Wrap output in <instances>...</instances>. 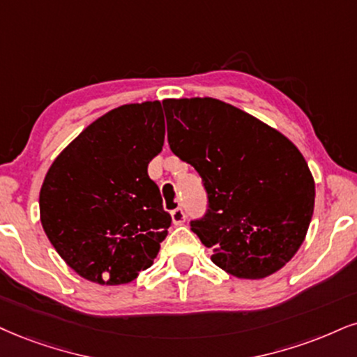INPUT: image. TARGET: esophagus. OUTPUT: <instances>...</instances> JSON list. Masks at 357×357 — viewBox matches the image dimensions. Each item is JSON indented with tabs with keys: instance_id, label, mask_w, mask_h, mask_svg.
Segmentation results:
<instances>
[{
	"instance_id": "esophagus-1",
	"label": "esophagus",
	"mask_w": 357,
	"mask_h": 357,
	"mask_svg": "<svg viewBox=\"0 0 357 357\" xmlns=\"http://www.w3.org/2000/svg\"><path fill=\"white\" fill-rule=\"evenodd\" d=\"M170 217H172V222H174V225H182V223H185V212H183L182 208L172 210Z\"/></svg>"
}]
</instances>
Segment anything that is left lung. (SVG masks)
<instances>
[{"instance_id": "1", "label": "left lung", "mask_w": 357, "mask_h": 357, "mask_svg": "<svg viewBox=\"0 0 357 357\" xmlns=\"http://www.w3.org/2000/svg\"><path fill=\"white\" fill-rule=\"evenodd\" d=\"M169 145L195 167L208 213L192 231L241 280L281 270L306 238L314 178L300 149L252 114L213 98L165 99Z\"/></svg>"}]
</instances>
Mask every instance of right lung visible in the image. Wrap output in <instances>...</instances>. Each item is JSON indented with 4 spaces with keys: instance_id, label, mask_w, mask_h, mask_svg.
Returning <instances> with one entry per match:
<instances>
[{
    "instance_id": "add662e5",
    "label": "right lung",
    "mask_w": 357,
    "mask_h": 357,
    "mask_svg": "<svg viewBox=\"0 0 357 357\" xmlns=\"http://www.w3.org/2000/svg\"><path fill=\"white\" fill-rule=\"evenodd\" d=\"M164 137L160 100L126 104L87 126L47 170L39 192L44 233L91 283L126 284L152 266L172 222L147 174Z\"/></svg>"
}]
</instances>
